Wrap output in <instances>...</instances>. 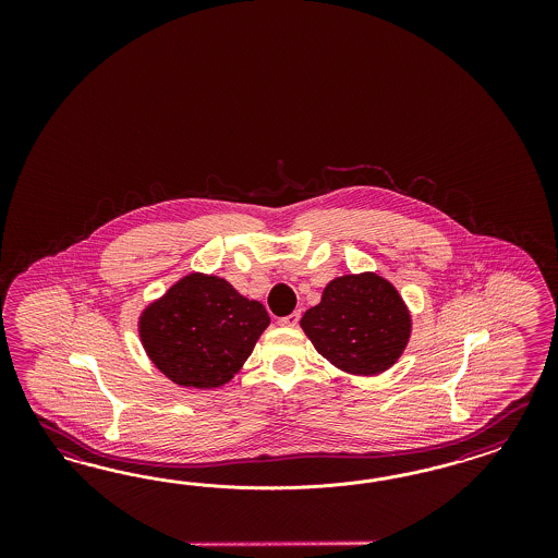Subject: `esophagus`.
I'll list each match as a JSON object with an SVG mask.
<instances>
[{"label":"esophagus","instance_id":"1","mask_svg":"<svg viewBox=\"0 0 558 558\" xmlns=\"http://www.w3.org/2000/svg\"><path fill=\"white\" fill-rule=\"evenodd\" d=\"M301 322V313L299 311H294V313H290L287 317H282V319H278V323L282 325V327H296Z\"/></svg>","mask_w":558,"mask_h":558}]
</instances>
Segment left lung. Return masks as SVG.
<instances>
[{
  "mask_svg": "<svg viewBox=\"0 0 558 558\" xmlns=\"http://www.w3.org/2000/svg\"><path fill=\"white\" fill-rule=\"evenodd\" d=\"M306 338L333 366L372 376L390 368L411 336V315L389 280L364 271L331 280L301 319Z\"/></svg>",
  "mask_w": 558,
  "mask_h": 558,
  "instance_id": "obj_1",
  "label": "left lung"
}]
</instances>
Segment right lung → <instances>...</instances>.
<instances>
[{"instance_id":"obj_1","label":"right lung","mask_w":558,"mask_h":558,"mask_svg":"<svg viewBox=\"0 0 558 558\" xmlns=\"http://www.w3.org/2000/svg\"><path fill=\"white\" fill-rule=\"evenodd\" d=\"M268 325L264 304L241 296L222 278L190 274L143 311L138 333L169 380L215 389L239 372Z\"/></svg>"}]
</instances>
